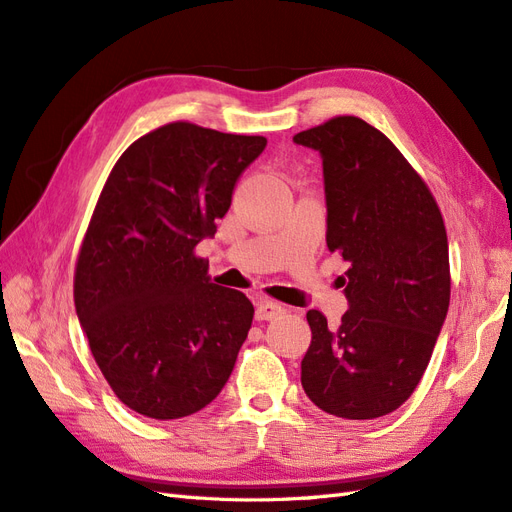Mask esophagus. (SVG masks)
<instances>
[{
    "label": "esophagus",
    "instance_id": "esophagus-1",
    "mask_svg": "<svg viewBox=\"0 0 512 512\" xmlns=\"http://www.w3.org/2000/svg\"><path fill=\"white\" fill-rule=\"evenodd\" d=\"M285 313V307L279 303H272L268 298H259L255 303V318L257 320H274Z\"/></svg>",
    "mask_w": 512,
    "mask_h": 512
}]
</instances>
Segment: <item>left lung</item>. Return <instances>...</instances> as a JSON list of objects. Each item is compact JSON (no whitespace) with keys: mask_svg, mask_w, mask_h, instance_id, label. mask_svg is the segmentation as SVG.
Returning <instances> with one entry per match:
<instances>
[{"mask_svg":"<svg viewBox=\"0 0 512 512\" xmlns=\"http://www.w3.org/2000/svg\"><path fill=\"white\" fill-rule=\"evenodd\" d=\"M322 157L326 246L348 261L337 329L307 311L300 383L324 413L376 419L409 400L450 305L448 235L424 179L385 134L335 116L294 136Z\"/></svg>","mask_w":512,"mask_h":512,"instance_id":"left-lung-1","label":"left lung"}]
</instances>
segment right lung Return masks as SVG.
<instances>
[{
    "instance_id": "right-lung-1",
    "label": "right lung",
    "mask_w": 512,
    "mask_h": 512,
    "mask_svg": "<svg viewBox=\"0 0 512 512\" xmlns=\"http://www.w3.org/2000/svg\"><path fill=\"white\" fill-rule=\"evenodd\" d=\"M264 136L168 123L114 164L75 266V311L131 411L179 419L225 387L253 322L242 292L207 277L194 246L216 233Z\"/></svg>"
}]
</instances>
